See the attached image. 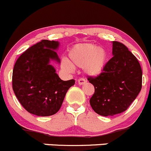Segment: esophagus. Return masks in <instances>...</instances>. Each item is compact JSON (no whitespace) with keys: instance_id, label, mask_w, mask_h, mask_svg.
<instances>
[{"instance_id":"34e87169","label":"esophagus","mask_w":151,"mask_h":151,"mask_svg":"<svg viewBox=\"0 0 151 151\" xmlns=\"http://www.w3.org/2000/svg\"><path fill=\"white\" fill-rule=\"evenodd\" d=\"M86 83V80L85 79L80 78V79H79V80H78V84L80 86L84 85V84H85Z\"/></svg>"}]
</instances>
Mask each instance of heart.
Here are the masks:
<instances>
[{
	"label": "heart",
	"mask_w": 151,
	"mask_h": 151,
	"mask_svg": "<svg viewBox=\"0 0 151 151\" xmlns=\"http://www.w3.org/2000/svg\"><path fill=\"white\" fill-rule=\"evenodd\" d=\"M68 60H63L62 65L66 70L72 68H83L86 74L97 77L102 74L109 60L108 50L93 43L77 44L69 50Z\"/></svg>",
	"instance_id": "obj_1"
}]
</instances>
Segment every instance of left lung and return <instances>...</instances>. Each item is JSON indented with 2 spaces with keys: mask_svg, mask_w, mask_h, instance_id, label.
<instances>
[{
  "mask_svg": "<svg viewBox=\"0 0 151 151\" xmlns=\"http://www.w3.org/2000/svg\"><path fill=\"white\" fill-rule=\"evenodd\" d=\"M112 56L102 74L88 78L95 87L90 105L103 116L124 112L142 89V71L136 56L118 42H112Z\"/></svg>",
  "mask_w": 151,
  "mask_h": 151,
  "instance_id": "1",
  "label": "left lung"
}]
</instances>
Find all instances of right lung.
Segmentation results:
<instances>
[{
    "instance_id": "right-lung-1",
    "label": "right lung",
    "mask_w": 151,
    "mask_h": 151,
    "mask_svg": "<svg viewBox=\"0 0 151 151\" xmlns=\"http://www.w3.org/2000/svg\"><path fill=\"white\" fill-rule=\"evenodd\" d=\"M60 42L42 40L24 52L12 71L15 96L29 113L50 116L60 110L66 92L75 80H61L50 61L60 63Z\"/></svg>"
}]
</instances>
